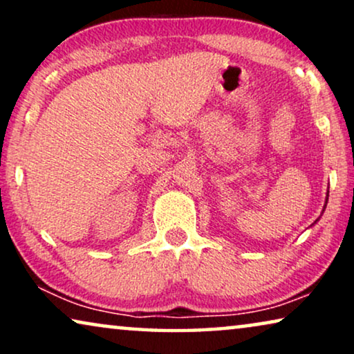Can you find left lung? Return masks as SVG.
<instances>
[{
  "label": "left lung",
  "instance_id": "1",
  "mask_svg": "<svg viewBox=\"0 0 354 354\" xmlns=\"http://www.w3.org/2000/svg\"><path fill=\"white\" fill-rule=\"evenodd\" d=\"M327 200H328V195H327V198H326V205H324V209H322V212H324V211H326V206H327ZM317 221H319V219H316V222H317Z\"/></svg>",
  "mask_w": 354,
  "mask_h": 354
}]
</instances>
